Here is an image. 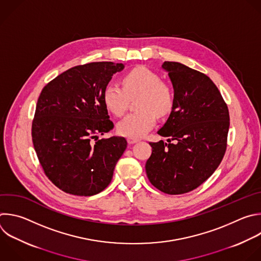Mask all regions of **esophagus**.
Returning <instances> with one entry per match:
<instances>
[{
    "label": "esophagus",
    "mask_w": 261,
    "mask_h": 261,
    "mask_svg": "<svg viewBox=\"0 0 261 261\" xmlns=\"http://www.w3.org/2000/svg\"><path fill=\"white\" fill-rule=\"evenodd\" d=\"M127 141H128V143H129V144H134V143L138 142V141H139V139H137V138H131V137H128V138H127Z\"/></svg>",
    "instance_id": "34e87169"
}]
</instances>
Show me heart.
<instances>
[{
  "label": "heart",
  "mask_w": 261,
  "mask_h": 261,
  "mask_svg": "<svg viewBox=\"0 0 261 261\" xmlns=\"http://www.w3.org/2000/svg\"><path fill=\"white\" fill-rule=\"evenodd\" d=\"M123 87L111 81L103 90L102 99L106 108L115 116L121 117L128 108L129 98L139 96L135 113L121 120L117 129L119 134L131 138L144 136L155 124V115H168L174 103V95L170 87L161 77L146 67H136L123 77Z\"/></svg>",
  "instance_id": "heart-1"
}]
</instances>
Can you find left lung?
I'll return each mask as SVG.
<instances>
[{"label": "left lung", "instance_id": "1", "mask_svg": "<svg viewBox=\"0 0 261 261\" xmlns=\"http://www.w3.org/2000/svg\"><path fill=\"white\" fill-rule=\"evenodd\" d=\"M162 68L174 91L169 118L158 131L169 143L149 142L152 151L145 171L161 192L181 195L201 186L219 166L226 149L229 114L209 76L179 62L165 61Z\"/></svg>", "mask_w": 261, "mask_h": 261}]
</instances>
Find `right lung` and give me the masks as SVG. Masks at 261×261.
I'll return each instance as SVG.
<instances>
[{"instance_id":"obj_1","label":"right lung","mask_w":261,"mask_h":261,"mask_svg":"<svg viewBox=\"0 0 261 261\" xmlns=\"http://www.w3.org/2000/svg\"><path fill=\"white\" fill-rule=\"evenodd\" d=\"M125 64L110 61L77 65L41 92L32 136L47 177L73 196H93L112 181L127 147L124 137L98 139L114 128L102 99L105 87Z\"/></svg>"}]
</instances>
